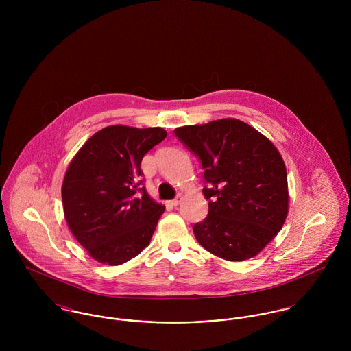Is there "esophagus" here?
I'll use <instances>...</instances> for the list:
<instances>
[{
	"instance_id": "esophagus-1",
	"label": "esophagus",
	"mask_w": 351,
	"mask_h": 351,
	"mask_svg": "<svg viewBox=\"0 0 351 351\" xmlns=\"http://www.w3.org/2000/svg\"><path fill=\"white\" fill-rule=\"evenodd\" d=\"M181 201H182V196L180 195V196H177L174 200L169 201V202H170V205L177 206V205H180V204H181Z\"/></svg>"
}]
</instances>
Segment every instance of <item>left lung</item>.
Masks as SVG:
<instances>
[{
  "label": "left lung",
  "mask_w": 351,
  "mask_h": 351,
  "mask_svg": "<svg viewBox=\"0 0 351 351\" xmlns=\"http://www.w3.org/2000/svg\"><path fill=\"white\" fill-rule=\"evenodd\" d=\"M174 134L200 158L208 216L193 226L201 246L226 261L258 255L289 209L287 167L277 147L238 119L184 125Z\"/></svg>",
  "instance_id": "left-lung-1"
}]
</instances>
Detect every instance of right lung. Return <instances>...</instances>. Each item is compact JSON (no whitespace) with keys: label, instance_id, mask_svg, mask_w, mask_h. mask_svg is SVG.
<instances>
[{"label":"right lung","instance_id":"obj_1","mask_svg":"<svg viewBox=\"0 0 351 351\" xmlns=\"http://www.w3.org/2000/svg\"><path fill=\"white\" fill-rule=\"evenodd\" d=\"M166 136L160 127L109 125L71 159L62 184L64 219L97 262L117 266L150 245L165 205L141 186V163Z\"/></svg>","mask_w":351,"mask_h":351}]
</instances>
